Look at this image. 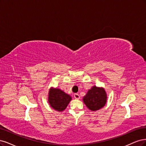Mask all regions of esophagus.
I'll use <instances>...</instances> for the list:
<instances>
[{"mask_svg": "<svg viewBox=\"0 0 146 146\" xmlns=\"http://www.w3.org/2000/svg\"><path fill=\"white\" fill-rule=\"evenodd\" d=\"M74 97L75 99H76V100H79V99H80V96L79 95V94H78V93H75L74 95Z\"/></svg>", "mask_w": 146, "mask_h": 146, "instance_id": "esophagus-1", "label": "esophagus"}]
</instances>
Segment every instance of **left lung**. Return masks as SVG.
Wrapping results in <instances>:
<instances>
[{
    "mask_svg": "<svg viewBox=\"0 0 146 146\" xmlns=\"http://www.w3.org/2000/svg\"><path fill=\"white\" fill-rule=\"evenodd\" d=\"M83 102L88 109L93 111L104 107L107 101V95L103 87L93 86L83 97Z\"/></svg>",
    "mask_w": 146,
    "mask_h": 146,
    "instance_id": "8db88e82",
    "label": "left lung"
}]
</instances>
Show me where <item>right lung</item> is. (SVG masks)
Listing matches in <instances>:
<instances>
[{
    "label": "right lung",
    "instance_id": "1",
    "mask_svg": "<svg viewBox=\"0 0 146 146\" xmlns=\"http://www.w3.org/2000/svg\"><path fill=\"white\" fill-rule=\"evenodd\" d=\"M72 100V96L58 88L51 87L48 91V101L51 107L58 111H62Z\"/></svg>",
    "mask_w": 146,
    "mask_h": 146
}]
</instances>
